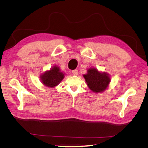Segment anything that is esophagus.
<instances>
[{
	"label": "esophagus",
	"mask_w": 148,
	"mask_h": 148,
	"mask_svg": "<svg viewBox=\"0 0 148 148\" xmlns=\"http://www.w3.org/2000/svg\"><path fill=\"white\" fill-rule=\"evenodd\" d=\"M78 74V71L77 70H74L72 71V75H77Z\"/></svg>",
	"instance_id": "obj_1"
}]
</instances>
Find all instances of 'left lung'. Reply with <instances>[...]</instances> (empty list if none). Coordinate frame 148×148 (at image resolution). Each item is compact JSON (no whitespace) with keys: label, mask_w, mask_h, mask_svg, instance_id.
I'll use <instances>...</instances> for the list:
<instances>
[{"label":"left lung","mask_w":148,"mask_h":148,"mask_svg":"<svg viewBox=\"0 0 148 148\" xmlns=\"http://www.w3.org/2000/svg\"><path fill=\"white\" fill-rule=\"evenodd\" d=\"M83 77L89 88L95 93L104 91L110 82L109 74L100 72L95 68L89 69Z\"/></svg>","instance_id":"8db88e82"}]
</instances>
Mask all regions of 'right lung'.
Here are the masks:
<instances>
[{
	"instance_id": "add662e5",
	"label": "right lung",
	"mask_w": 148,
	"mask_h": 148,
	"mask_svg": "<svg viewBox=\"0 0 148 148\" xmlns=\"http://www.w3.org/2000/svg\"><path fill=\"white\" fill-rule=\"evenodd\" d=\"M64 75L59 67L55 65L49 70L46 71L40 77L44 85L49 88H54L62 81Z\"/></svg>"
}]
</instances>
